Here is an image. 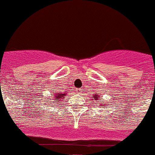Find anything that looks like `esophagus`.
<instances>
[{
    "mask_svg": "<svg viewBox=\"0 0 155 155\" xmlns=\"http://www.w3.org/2000/svg\"><path fill=\"white\" fill-rule=\"evenodd\" d=\"M82 88H78V89H77V92L78 93H81L82 91Z\"/></svg>",
    "mask_w": 155,
    "mask_h": 155,
    "instance_id": "esophagus-1",
    "label": "esophagus"
}]
</instances>
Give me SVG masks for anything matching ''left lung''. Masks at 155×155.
<instances>
[{
  "instance_id": "1",
  "label": "left lung",
  "mask_w": 155,
  "mask_h": 155,
  "mask_svg": "<svg viewBox=\"0 0 155 155\" xmlns=\"http://www.w3.org/2000/svg\"><path fill=\"white\" fill-rule=\"evenodd\" d=\"M99 97L100 96H99V95H98V94H93V97H92L93 100H95V101H97V100L98 99V98H99ZM100 106H102V105H100Z\"/></svg>"
}]
</instances>
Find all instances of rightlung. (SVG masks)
<instances>
[{"mask_svg":"<svg viewBox=\"0 0 155 155\" xmlns=\"http://www.w3.org/2000/svg\"><path fill=\"white\" fill-rule=\"evenodd\" d=\"M66 94L67 93L64 92V93H62V92H53V94H52L51 96H50V98H48V102H51L52 103H55V104H57V103H61V101H62V98H64V96L66 95ZM51 100H50L49 99Z\"/></svg>","mask_w":155,"mask_h":155,"instance_id":"1","label":"right lung"}]
</instances>
